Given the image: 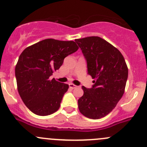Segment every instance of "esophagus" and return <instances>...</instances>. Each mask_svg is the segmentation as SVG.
<instances>
[{"instance_id": "esophagus-1", "label": "esophagus", "mask_w": 147, "mask_h": 147, "mask_svg": "<svg viewBox=\"0 0 147 147\" xmlns=\"http://www.w3.org/2000/svg\"><path fill=\"white\" fill-rule=\"evenodd\" d=\"M69 88H71V89H74V88H76V85H74V84H72V83H69Z\"/></svg>"}]
</instances>
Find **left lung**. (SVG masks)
I'll return each mask as SVG.
<instances>
[{
    "label": "left lung",
    "mask_w": 147,
    "mask_h": 147,
    "mask_svg": "<svg viewBox=\"0 0 147 147\" xmlns=\"http://www.w3.org/2000/svg\"><path fill=\"white\" fill-rule=\"evenodd\" d=\"M87 62L88 74L94 79L91 88L82 86L80 112L99 119L112 111L124 93L128 67L120 51L103 39L89 36L75 39Z\"/></svg>",
    "instance_id": "1"
}]
</instances>
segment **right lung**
Instances as JSON below:
<instances>
[{
    "mask_svg": "<svg viewBox=\"0 0 147 147\" xmlns=\"http://www.w3.org/2000/svg\"><path fill=\"white\" fill-rule=\"evenodd\" d=\"M78 49L73 41L47 39L26 48L15 68L18 91L26 106L38 116H48L60 107L69 85L49 77L64 59Z\"/></svg>",
    "mask_w": 147,
    "mask_h": 147,
    "instance_id": "obj_1",
    "label": "right lung"
}]
</instances>
